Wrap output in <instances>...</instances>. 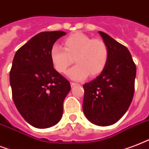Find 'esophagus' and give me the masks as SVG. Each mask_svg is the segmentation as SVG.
I'll return each mask as SVG.
<instances>
[{
	"instance_id": "esophagus-1",
	"label": "esophagus",
	"mask_w": 149,
	"mask_h": 149,
	"mask_svg": "<svg viewBox=\"0 0 149 149\" xmlns=\"http://www.w3.org/2000/svg\"><path fill=\"white\" fill-rule=\"evenodd\" d=\"M78 85V84H77V83H75V82H71V87H73V86H74V85Z\"/></svg>"
}]
</instances>
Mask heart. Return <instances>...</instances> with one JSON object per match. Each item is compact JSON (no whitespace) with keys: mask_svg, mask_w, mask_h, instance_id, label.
<instances>
[{"mask_svg":"<svg viewBox=\"0 0 149 149\" xmlns=\"http://www.w3.org/2000/svg\"><path fill=\"white\" fill-rule=\"evenodd\" d=\"M63 48L54 46L49 51L52 65L57 72L64 73L71 64L67 75L72 80L81 81L95 78L104 71L109 61V51L107 43L100 39H92L84 33H77L65 38Z\"/></svg>","mask_w":149,"mask_h":149,"instance_id":"obj_1","label":"heart"}]
</instances>
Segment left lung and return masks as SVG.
<instances>
[{
    "instance_id": "1",
    "label": "left lung",
    "mask_w": 149,
    "mask_h": 149,
    "mask_svg": "<svg viewBox=\"0 0 149 149\" xmlns=\"http://www.w3.org/2000/svg\"><path fill=\"white\" fill-rule=\"evenodd\" d=\"M109 57L100 75L83 85L82 109L86 118L98 126L115 124L124 116L134 93L136 66L128 49L103 32Z\"/></svg>"
}]
</instances>
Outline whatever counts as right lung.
Returning a JSON list of instances; mask_svg holds the SVG:
<instances>
[{
    "label": "right lung",
    "instance_id": "1",
    "mask_svg": "<svg viewBox=\"0 0 149 149\" xmlns=\"http://www.w3.org/2000/svg\"><path fill=\"white\" fill-rule=\"evenodd\" d=\"M66 33L42 32L15 54L10 71L12 98L23 118L36 128H48L63 115V102L71 90L66 78L54 68L49 51Z\"/></svg>",
    "mask_w": 149,
    "mask_h": 149
}]
</instances>
